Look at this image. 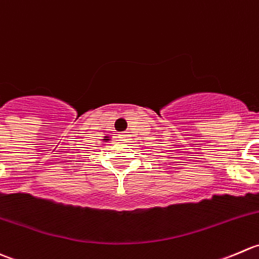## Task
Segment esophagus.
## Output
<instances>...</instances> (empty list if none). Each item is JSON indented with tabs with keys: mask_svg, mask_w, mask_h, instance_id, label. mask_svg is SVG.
Listing matches in <instances>:
<instances>
[{
	"mask_svg": "<svg viewBox=\"0 0 259 259\" xmlns=\"http://www.w3.org/2000/svg\"><path fill=\"white\" fill-rule=\"evenodd\" d=\"M130 137H131L130 132H123V133H121V135H119V140L123 141V142H126V141H128Z\"/></svg>",
	"mask_w": 259,
	"mask_h": 259,
	"instance_id": "1",
	"label": "esophagus"
}]
</instances>
